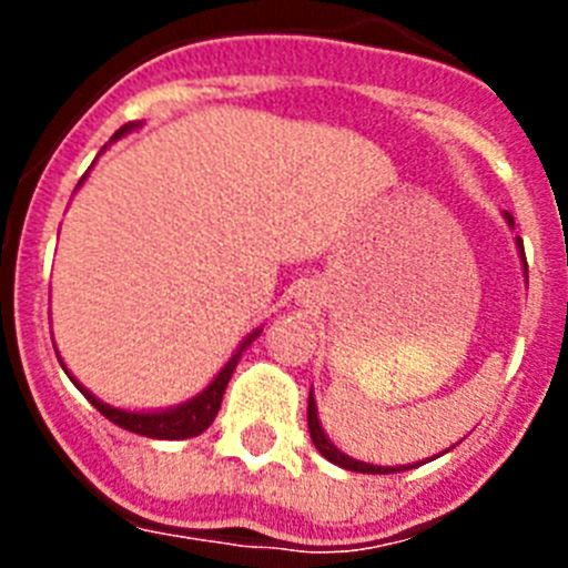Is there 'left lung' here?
Listing matches in <instances>:
<instances>
[{"instance_id": "1", "label": "left lung", "mask_w": 568, "mask_h": 568, "mask_svg": "<svg viewBox=\"0 0 568 568\" xmlns=\"http://www.w3.org/2000/svg\"><path fill=\"white\" fill-rule=\"evenodd\" d=\"M506 224L509 227H515V222H511V215L504 213ZM515 247H518V255H520V264H524V278L529 281V270H526V253H524V241L515 239ZM307 424H310V438H313L315 449H318L324 458L329 460V464L341 466V469H353V471H366V475H389V471H406V469H415V466H420L424 460H418V464H404V466H378V464H366V460H358V458H349L346 453H341L338 446L329 440V435L324 433V426H321V418H318V404H315V395L313 389H310V400H307ZM438 458V455H435ZM433 460V458H429Z\"/></svg>"}]
</instances>
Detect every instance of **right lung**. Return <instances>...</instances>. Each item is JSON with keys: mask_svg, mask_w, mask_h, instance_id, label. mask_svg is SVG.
<instances>
[{"mask_svg": "<svg viewBox=\"0 0 568 568\" xmlns=\"http://www.w3.org/2000/svg\"><path fill=\"white\" fill-rule=\"evenodd\" d=\"M139 128H142V122L124 124L122 130H115L110 142H119V139H124V135L133 133V130H139ZM104 150H108V144H104V148H102V153H104ZM82 182H84V179H82ZM82 182H79V187H82ZM261 329H264V327H255L253 333L241 338V344L235 346L227 364H224L222 369H219V373L213 375V381H210V384L204 386L202 393H195L193 398L184 400V404L162 406V409H124V406L108 404V400L97 398V395L90 393L88 386H84L82 381L77 378V375L70 373L68 364H64L62 358H59V361H62V369H64V373H68V378L73 381V386H77L79 393H82L84 398L90 400V404L97 406V409L104 415V418L113 420L115 426H122V429H128V433L144 435V438L184 440V438H195V435H202L204 429H207V426L213 424L215 415H219V409H222L224 389H227L230 378H233V373H235V366H239L241 355L247 353V346L253 344L255 338H258Z\"/></svg>", "mask_w": 568, "mask_h": 568, "instance_id": "1", "label": "right lung"}]
</instances>
